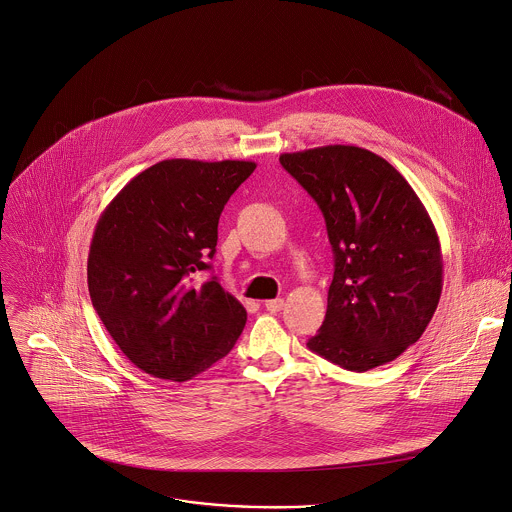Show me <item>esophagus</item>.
<instances>
[{"label":"esophagus","mask_w":512,"mask_h":512,"mask_svg":"<svg viewBox=\"0 0 512 512\" xmlns=\"http://www.w3.org/2000/svg\"><path fill=\"white\" fill-rule=\"evenodd\" d=\"M265 309L271 313H277L283 309V299H267L265 301Z\"/></svg>","instance_id":"1"}]
</instances>
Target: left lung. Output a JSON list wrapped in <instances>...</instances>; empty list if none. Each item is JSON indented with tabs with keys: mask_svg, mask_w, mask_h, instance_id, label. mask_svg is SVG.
<instances>
[{
	"mask_svg": "<svg viewBox=\"0 0 512 512\" xmlns=\"http://www.w3.org/2000/svg\"><path fill=\"white\" fill-rule=\"evenodd\" d=\"M323 213L333 251L327 311L307 348L368 372L416 344L442 293L436 229L408 181L382 156L329 144L279 156Z\"/></svg>",
	"mask_w": 512,
	"mask_h": 512,
	"instance_id": "1",
	"label": "left lung"
}]
</instances>
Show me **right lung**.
<instances>
[{
	"label": "right lung",
	"mask_w": 512,
	"mask_h": 512,
	"mask_svg": "<svg viewBox=\"0 0 512 512\" xmlns=\"http://www.w3.org/2000/svg\"><path fill=\"white\" fill-rule=\"evenodd\" d=\"M249 160L170 158L136 175L104 209L88 255L92 305L142 372L187 382L225 358L247 311L211 269L219 217L255 170Z\"/></svg>",
	"instance_id": "add662e5"
}]
</instances>
